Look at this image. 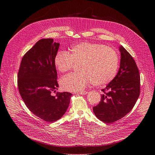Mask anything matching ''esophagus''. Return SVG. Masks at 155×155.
Listing matches in <instances>:
<instances>
[{
	"label": "esophagus",
	"mask_w": 155,
	"mask_h": 155,
	"mask_svg": "<svg viewBox=\"0 0 155 155\" xmlns=\"http://www.w3.org/2000/svg\"><path fill=\"white\" fill-rule=\"evenodd\" d=\"M88 92L87 91H82V92H77V94H81V95H86Z\"/></svg>",
	"instance_id": "obj_1"
}]
</instances>
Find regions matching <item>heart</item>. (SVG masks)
Wrapping results in <instances>:
<instances>
[{
  "mask_svg": "<svg viewBox=\"0 0 155 155\" xmlns=\"http://www.w3.org/2000/svg\"><path fill=\"white\" fill-rule=\"evenodd\" d=\"M54 64L61 73L71 70L74 64H80V73L68 74L60 81L64 91L78 92L92 83L98 87L109 84L117 74L119 57L114 50L104 45L83 42L71 46L68 53L58 51Z\"/></svg>",
  "mask_w": 155,
  "mask_h": 155,
  "instance_id": "heart-1",
  "label": "heart"
}]
</instances>
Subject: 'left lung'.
I'll return each instance as SVG.
<instances>
[{
    "label": "left lung",
    "instance_id": "left-lung-1",
    "mask_svg": "<svg viewBox=\"0 0 155 155\" xmlns=\"http://www.w3.org/2000/svg\"><path fill=\"white\" fill-rule=\"evenodd\" d=\"M120 68L105 88L99 104L93 107L95 116L105 123H112L132 110L140 94V75L133 56L120 46Z\"/></svg>",
    "mask_w": 155,
    "mask_h": 155
}]
</instances>
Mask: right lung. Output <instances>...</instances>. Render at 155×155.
Returning a JSON list of instances; mask_svg holds the SVG:
<instances>
[{"instance_id": "1", "label": "right lung", "mask_w": 155, "mask_h": 155, "mask_svg": "<svg viewBox=\"0 0 155 155\" xmlns=\"http://www.w3.org/2000/svg\"><path fill=\"white\" fill-rule=\"evenodd\" d=\"M60 44L53 39H41L22 57L18 75L19 94L27 107L48 123L60 119L66 112L72 94L52 92L58 89L54 64Z\"/></svg>"}]
</instances>
